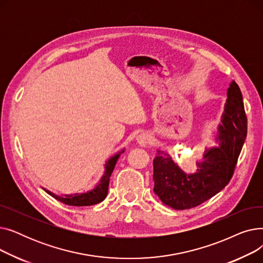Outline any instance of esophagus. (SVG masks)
<instances>
[{"mask_svg":"<svg viewBox=\"0 0 263 263\" xmlns=\"http://www.w3.org/2000/svg\"><path fill=\"white\" fill-rule=\"evenodd\" d=\"M136 142L137 144H139L140 146L142 147H145L148 142H149V139H148V135L146 133H141L136 136Z\"/></svg>","mask_w":263,"mask_h":263,"instance_id":"34e87169","label":"esophagus"}]
</instances>
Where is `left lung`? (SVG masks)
Wrapping results in <instances>:
<instances>
[{"label":"left lung","instance_id":"left-lung-1","mask_svg":"<svg viewBox=\"0 0 263 263\" xmlns=\"http://www.w3.org/2000/svg\"><path fill=\"white\" fill-rule=\"evenodd\" d=\"M220 121L213 135L216 146L204 148L202 158L196 161L195 173H185L167 151L157 150L154 192L164 204L175 210L194 208L216 195L230 181L247 133L243 97L234 81L227 89Z\"/></svg>","mask_w":263,"mask_h":263}]
</instances>
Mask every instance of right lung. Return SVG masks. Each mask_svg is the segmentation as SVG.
<instances>
[{"label":"right lung","mask_w":263,"mask_h":263,"mask_svg":"<svg viewBox=\"0 0 263 263\" xmlns=\"http://www.w3.org/2000/svg\"><path fill=\"white\" fill-rule=\"evenodd\" d=\"M123 149L118 151L117 154L110 157L104 164V173L102 177L99 179V182L97 183L92 189L82 192V193H70V194H64V195H58L55 193L43 187L49 195H51L53 198L60 200L63 203L69 204V205H92L98 202H101L104 200V198L107 195L108 191V183H109V177L112 175L115 165L120 157V155L123 153Z\"/></svg>","instance_id":"add662e5"}]
</instances>
